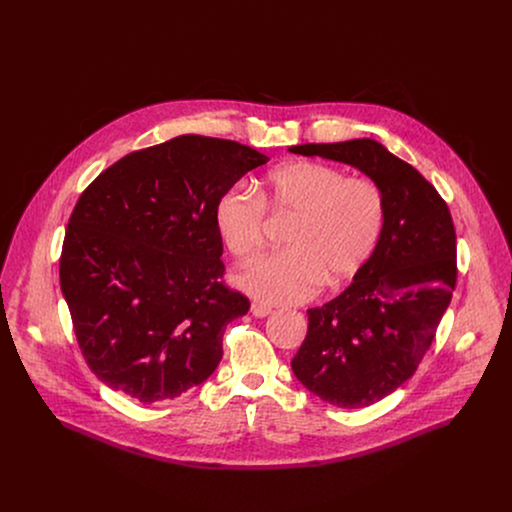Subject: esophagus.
<instances>
[{
  "label": "esophagus",
  "mask_w": 512,
  "mask_h": 512,
  "mask_svg": "<svg viewBox=\"0 0 512 512\" xmlns=\"http://www.w3.org/2000/svg\"><path fill=\"white\" fill-rule=\"evenodd\" d=\"M251 312H253V316L263 318V316H269V314L273 312V308L267 307V305H263V303H253V305H251Z\"/></svg>",
  "instance_id": "1"
}]
</instances>
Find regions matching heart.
Segmentation results:
<instances>
[{"mask_svg": "<svg viewBox=\"0 0 512 512\" xmlns=\"http://www.w3.org/2000/svg\"><path fill=\"white\" fill-rule=\"evenodd\" d=\"M267 207L295 217L287 249L249 267L239 283L269 305L303 303L322 283L338 287L356 277L378 251L386 227V198L374 180L299 160L271 170L259 196L243 186L219 196L215 225L239 263L263 251Z\"/></svg>", "mask_w": 512, "mask_h": 512, "instance_id": "1", "label": "heart"}]
</instances>
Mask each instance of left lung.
Wrapping results in <instances>:
<instances>
[{
    "label": "left lung",
    "mask_w": 512,
    "mask_h": 512,
    "mask_svg": "<svg viewBox=\"0 0 512 512\" xmlns=\"http://www.w3.org/2000/svg\"><path fill=\"white\" fill-rule=\"evenodd\" d=\"M289 150L350 164L386 198L378 251L342 295L308 308L307 338L291 362L320 400L368 408L408 382L435 338L457 283L455 225L437 190L372 138Z\"/></svg>",
    "instance_id": "obj_1"
}]
</instances>
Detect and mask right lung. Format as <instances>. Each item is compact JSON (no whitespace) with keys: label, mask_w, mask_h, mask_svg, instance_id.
I'll return each instance as SVG.
<instances>
[{"label":"right lung","mask_w":512,"mask_h":512,"mask_svg":"<svg viewBox=\"0 0 512 512\" xmlns=\"http://www.w3.org/2000/svg\"><path fill=\"white\" fill-rule=\"evenodd\" d=\"M269 158L184 134L126 154L81 194L63 239L61 291L81 354L142 404L205 382L249 299L223 281L215 204Z\"/></svg>","instance_id":"right-lung-1"}]
</instances>
